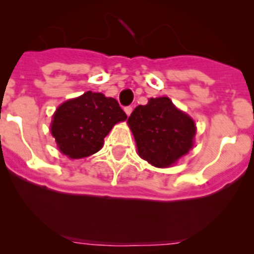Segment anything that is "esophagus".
Wrapping results in <instances>:
<instances>
[{"instance_id": "1", "label": "esophagus", "mask_w": 254, "mask_h": 254, "mask_svg": "<svg viewBox=\"0 0 254 254\" xmlns=\"http://www.w3.org/2000/svg\"><path fill=\"white\" fill-rule=\"evenodd\" d=\"M124 111H125V113H127V117H129V115L131 114V112H132V107H125Z\"/></svg>"}]
</instances>
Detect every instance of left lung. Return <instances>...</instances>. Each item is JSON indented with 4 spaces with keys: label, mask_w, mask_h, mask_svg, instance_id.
Masks as SVG:
<instances>
[{
    "label": "left lung",
    "mask_w": 254,
    "mask_h": 254,
    "mask_svg": "<svg viewBox=\"0 0 254 254\" xmlns=\"http://www.w3.org/2000/svg\"><path fill=\"white\" fill-rule=\"evenodd\" d=\"M140 157L155 167H170L193 147V119L167 97L137 106L127 119Z\"/></svg>",
    "instance_id": "8db88e82"
}]
</instances>
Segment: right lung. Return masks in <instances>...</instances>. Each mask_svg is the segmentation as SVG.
<instances>
[{
    "mask_svg": "<svg viewBox=\"0 0 254 254\" xmlns=\"http://www.w3.org/2000/svg\"><path fill=\"white\" fill-rule=\"evenodd\" d=\"M125 119L127 114L117 99L88 91L59 107L53 117L51 134L64 155L87 157L101 150L114 124Z\"/></svg>",
    "mask_w": 254,
    "mask_h": 254,
    "instance_id": "obj_1",
    "label": "right lung"
}]
</instances>
